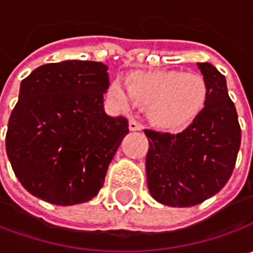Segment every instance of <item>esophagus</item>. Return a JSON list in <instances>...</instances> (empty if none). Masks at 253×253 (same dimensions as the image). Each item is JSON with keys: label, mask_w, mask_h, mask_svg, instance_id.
Wrapping results in <instances>:
<instances>
[{"label": "esophagus", "mask_w": 253, "mask_h": 253, "mask_svg": "<svg viewBox=\"0 0 253 253\" xmlns=\"http://www.w3.org/2000/svg\"><path fill=\"white\" fill-rule=\"evenodd\" d=\"M141 124L138 121H135V120H129V129L131 131H141Z\"/></svg>", "instance_id": "34e87169"}]
</instances>
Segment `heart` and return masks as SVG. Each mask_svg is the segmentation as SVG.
Instances as JSON below:
<instances>
[{
  "instance_id": "obj_1",
  "label": "heart",
  "mask_w": 253,
  "mask_h": 253,
  "mask_svg": "<svg viewBox=\"0 0 253 253\" xmlns=\"http://www.w3.org/2000/svg\"><path fill=\"white\" fill-rule=\"evenodd\" d=\"M125 85L111 82L108 98L122 110L133 104L146 108L149 121L166 131H183L191 125L209 97L207 83L200 74L177 70L133 72L126 76Z\"/></svg>"
}]
</instances>
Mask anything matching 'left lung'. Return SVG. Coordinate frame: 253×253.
<instances>
[{"label": "left lung", "instance_id": "left-lung-1", "mask_svg": "<svg viewBox=\"0 0 253 253\" xmlns=\"http://www.w3.org/2000/svg\"><path fill=\"white\" fill-rule=\"evenodd\" d=\"M197 66L209 87L201 114L176 135L145 129L148 189L169 207H191L217 194L232 174L241 145L238 115L225 77L211 63Z\"/></svg>", "mask_w": 253, "mask_h": 253}]
</instances>
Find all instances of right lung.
Masks as SVG:
<instances>
[{"instance_id": "right-lung-1", "label": "right lung", "mask_w": 253, "mask_h": 253, "mask_svg": "<svg viewBox=\"0 0 253 253\" xmlns=\"http://www.w3.org/2000/svg\"><path fill=\"white\" fill-rule=\"evenodd\" d=\"M100 62L43 64L21 82L5 138L15 176L32 196L56 206L98 194L128 120L104 111L110 85Z\"/></svg>"}]
</instances>
